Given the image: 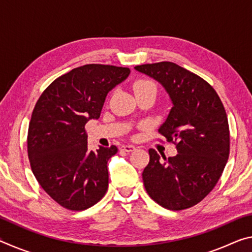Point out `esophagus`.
<instances>
[{
  "label": "esophagus",
  "mask_w": 252,
  "mask_h": 252,
  "mask_svg": "<svg viewBox=\"0 0 252 252\" xmlns=\"http://www.w3.org/2000/svg\"><path fill=\"white\" fill-rule=\"evenodd\" d=\"M121 150L122 151H125V152H132V151H134L135 150V148L133 147V146H122L121 147Z\"/></svg>",
  "instance_id": "esophagus-1"
}]
</instances>
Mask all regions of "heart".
I'll return each mask as SVG.
<instances>
[{
    "instance_id": "b5f03b06",
    "label": "heart",
    "mask_w": 252,
    "mask_h": 252,
    "mask_svg": "<svg viewBox=\"0 0 252 252\" xmlns=\"http://www.w3.org/2000/svg\"><path fill=\"white\" fill-rule=\"evenodd\" d=\"M135 95L141 94V93L148 92V91H156L157 92V85L152 82V81L148 79H139L132 85Z\"/></svg>"
}]
</instances>
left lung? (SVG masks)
<instances>
[{
  "instance_id": "left-lung-1",
  "label": "left lung",
  "mask_w": 252,
  "mask_h": 252,
  "mask_svg": "<svg viewBox=\"0 0 252 252\" xmlns=\"http://www.w3.org/2000/svg\"><path fill=\"white\" fill-rule=\"evenodd\" d=\"M169 93L173 106L159 133L176 144L168 159L155 149L142 172L150 198L169 210L195 206L211 192L222 174L230 152L228 118L219 95L199 75L172 62L134 66Z\"/></svg>"
}]
</instances>
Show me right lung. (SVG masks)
Here are the masks:
<instances>
[{
  "instance_id": "1",
  "label": "right lung",
  "mask_w": 252,
  "mask_h": 252,
  "mask_svg": "<svg viewBox=\"0 0 252 252\" xmlns=\"http://www.w3.org/2000/svg\"><path fill=\"white\" fill-rule=\"evenodd\" d=\"M129 74V67L114 65L75 67L55 79L34 106L28 131L32 172L67 210L94 206L108 190V161L118 148L89 150L85 125L100 118L106 94Z\"/></svg>"
}]
</instances>
